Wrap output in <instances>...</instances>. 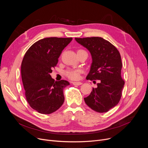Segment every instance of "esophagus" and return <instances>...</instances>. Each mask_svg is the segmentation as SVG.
Here are the masks:
<instances>
[{"mask_svg": "<svg viewBox=\"0 0 148 148\" xmlns=\"http://www.w3.org/2000/svg\"><path fill=\"white\" fill-rule=\"evenodd\" d=\"M82 84V82H73V84L74 85V86H80Z\"/></svg>", "mask_w": 148, "mask_h": 148, "instance_id": "obj_1", "label": "esophagus"}]
</instances>
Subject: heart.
Listing matches in <instances>:
<instances>
[{
    "label": "heart",
    "mask_w": 148,
    "mask_h": 148,
    "mask_svg": "<svg viewBox=\"0 0 148 148\" xmlns=\"http://www.w3.org/2000/svg\"><path fill=\"white\" fill-rule=\"evenodd\" d=\"M79 51V50H78ZM82 73V70L80 69H68L65 71V75L71 80L79 79L80 74Z\"/></svg>",
    "instance_id": "1"
}]
</instances>
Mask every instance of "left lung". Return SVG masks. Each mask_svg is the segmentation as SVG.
Listing matches in <instances>:
<instances>
[{
	"label": "left lung",
	"instance_id": "left-lung-1",
	"mask_svg": "<svg viewBox=\"0 0 148 148\" xmlns=\"http://www.w3.org/2000/svg\"><path fill=\"white\" fill-rule=\"evenodd\" d=\"M90 53L92 62L87 80H99L97 88L84 98L86 104L98 113L107 112L117 105L124 82L121 77L122 64L118 49L101 37L75 38Z\"/></svg>",
	"mask_w": 148,
	"mask_h": 148
}]
</instances>
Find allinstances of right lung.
<instances>
[{
    "instance_id": "add662e5",
    "label": "right lung",
    "mask_w": 148,
    "mask_h": 148,
    "mask_svg": "<svg viewBox=\"0 0 148 148\" xmlns=\"http://www.w3.org/2000/svg\"><path fill=\"white\" fill-rule=\"evenodd\" d=\"M72 38H45L35 42L27 50L21 66V79L27 101L41 114L58 110L64 102L63 89L68 81L55 82L50 73L58 58Z\"/></svg>"
}]
</instances>
